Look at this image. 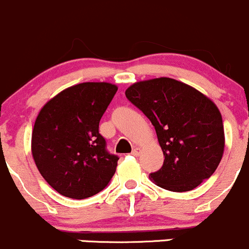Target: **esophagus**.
Instances as JSON below:
<instances>
[{"label": "esophagus", "mask_w": 249, "mask_h": 249, "mask_svg": "<svg viewBox=\"0 0 249 249\" xmlns=\"http://www.w3.org/2000/svg\"><path fill=\"white\" fill-rule=\"evenodd\" d=\"M140 153H141V149H140V148H139V147H135L134 149H132L131 154H132V155H135V157H137V155H139Z\"/></svg>", "instance_id": "1"}]
</instances>
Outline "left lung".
I'll use <instances>...</instances> for the list:
<instances>
[{"mask_svg": "<svg viewBox=\"0 0 249 249\" xmlns=\"http://www.w3.org/2000/svg\"><path fill=\"white\" fill-rule=\"evenodd\" d=\"M157 131L164 164L150 173L171 192H189L210 178L224 153V127L218 107L207 96L172 78L142 80L125 91Z\"/></svg>", "mask_w": 249, "mask_h": 249, "instance_id": "obj_1", "label": "left lung"}]
</instances>
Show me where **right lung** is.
<instances>
[{
  "label": "right lung",
  "mask_w": 249,
  "mask_h": 249,
  "mask_svg": "<svg viewBox=\"0 0 249 249\" xmlns=\"http://www.w3.org/2000/svg\"><path fill=\"white\" fill-rule=\"evenodd\" d=\"M117 90L106 82L80 83L62 90L39 110L32 130V157L59 194L87 199L112 179L119 158L107 152L99 124Z\"/></svg>",
  "instance_id": "obj_1"
}]
</instances>
